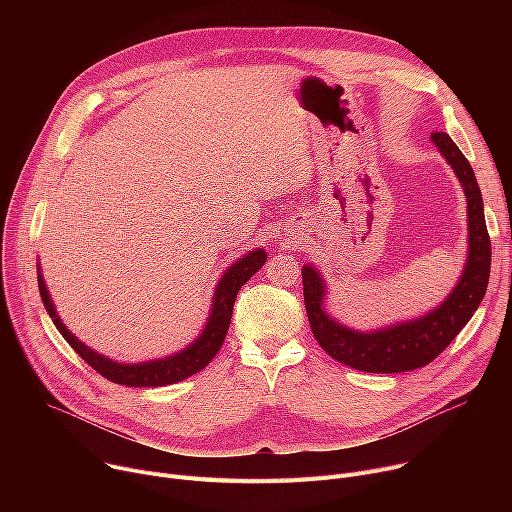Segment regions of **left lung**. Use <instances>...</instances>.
Instances as JSON below:
<instances>
[{"mask_svg":"<svg viewBox=\"0 0 512 512\" xmlns=\"http://www.w3.org/2000/svg\"><path fill=\"white\" fill-rule=\"evenodd\" d=\"M432 141L459 176L469 215V255L465 270L440 307L390 328L357 332L344 328L324 311L326 284L313 265H303L305 309L315 340L332 359L359 371L400 373L432 363L473 317L488 288L492 242L483 218V199L475 172L446 132H432Z\"/></svg>","mask_w":512,"mask_h":512,"instance_id":"left-lung-1","label":"left lung"}]
</instances>
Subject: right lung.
Segmentation results:
<instances>
[{
  "instance_id": "1",
  "label": "right lung",
  "mask_w": 512,
  "mask_h": 512,
  "mask_svg": "<svg viewBox=\"0 0 512 512\" xmlns=\"http://www.w3.org/2000/svg\"><path fill=\"white\" fill-rule=\"evenodd\" d=\"M265 259H267L265 251L255 249L249 255L238 259L234 265H230L226 274L222 276L220 284L215 286L211 313H209L207 326L203 328L201 336L193 344H188L184 351H180L172 357L147 361V363H132V365L116 363L112 359H107V357L91 351L89 346L80 342L62 324V319L56 313V307H53V303H51V297L45 288L41 272H39V292H41V299H43V305H45L49 317L53 319V324H56V328L60 330L64 340L97 373H101L103 378H107L114 384L132 386V388H157V386H168V384H176V382L191 378V375L201 371L205 365L211 363V359L215 355H218V351L224 344V338L228 334V328H230L236 294L242 288V284H245L255 272L261 270Z\"/></svg>"
}]
</instances>
